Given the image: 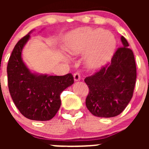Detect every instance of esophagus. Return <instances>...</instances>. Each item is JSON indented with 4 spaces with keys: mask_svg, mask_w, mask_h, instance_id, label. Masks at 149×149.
<instances>
[{
    "mask_svg": "<svg viewBox=\"0 0 149 149\" xmlns=\"http://www.w3.org/2000/svg\"><path fill=\"white\" fill-rule=\"evenodd\" d=\"M73 78H74L75 81H80L81 79V75L79 72H76L73 74Z\"/></svg>",
    "mask_w": 149,
    "mask_h": 149,
    "instance_id": "34e87169",
    "label": "esophagus"
}]
</instances>
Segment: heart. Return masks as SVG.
Here are the masks:
<instances>
[{"label": "heart", "instance_id": "heart-1", "mask_svg": "<svg viewBox=\"0 0 149 149\" xmlns=\"http://www.w3.org/2000/svg\"><path fill=\"white\" fill-rule=\"evenodd\" d=\"M116 47V40L111 31L91 27L79 28L66 34L65 48L73 55L84 53L86 67L97 69L109 61Z\"/></svg>", "mask_w": 149, "mask_h": 149}]
</instances>
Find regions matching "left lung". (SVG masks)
I'll list each match as a JSON object with an SVG mask.
<instances>
[{"label": "left lung", "mask_w": 149, "mask_h": 149, "mask_svg": "<svg viewBox=\"0 0 149 149\" xmlns=\"http://www.w3.org/2000/svg\"><path fill=\"white\" fill-rule=\"evenodd\" d=\"M121 42L123 47L117 49L110 63L84 79L89 89L86 105L94 116H117L125 109L133 97L136 81V61L123 36Z\"/></svg>", "instance_id": "1"}]
</instances>
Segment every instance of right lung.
I'll use <instances>...</instances> for the list:
<instances>
[{
	"label": "right lung",
	"instance_id": "right-lung-1",
	"mask_svg": "<svg viewBox=\"0 0 149 149\" xmlns=\"http://www.w3.org/2000/svg\"><path fill=\"white\" fill-rule=\"evenodd\" d=\"M29 34L18 42L8 60V89L15 105L25 118L32 120H49L61 107V94L73 84L74 79L71 73L59 76L30 71L22 58Z\"/></svg>",
	"mask_w": 149,
	"mask_h": 149
}]
</instances>
